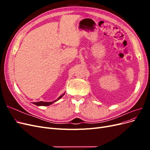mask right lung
Masks as SVG:
<instances>
[{
    "mask_svg": "<svg viewBox=\"0 0 150 150\" xmlns=\"http://www.w3.org/2000/svg\"><path fill=\"white\" fill-rule=\"evenodd\" d=\"M65 94V93H64L63 94H62L61 96H60L59 97L57 98V99H56V100L55 101H53L52 102H44V101H39V102H34L33 104H34L35 105H37V106H49L51 105V104H53L54 103L56 102L57 101H58L59 99H60Z\"/></svg>",
    "mask_w": 150,
    "mask_h": 150,
    "instance_id": "obj_1",
    "label": "right lung"
}]
</instances>
